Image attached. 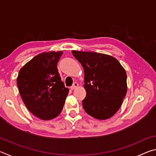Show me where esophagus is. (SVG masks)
<instances>
[{
  "instance_id": "esophagus-1",
  "label": "esophagus",
  "mask_w": 156,
  "mask_h": 156,
  "mask_svg": "<svg viewBox=\"0 0 156 156\" xmlns=\"http://www.w3.org/2000/svg\"><path fill=\"white\" fill-rule=\"evenodd\" d=\"M78 86V83H76V82H75V83H73V85L71 87V89H72V90H73V89H75Z\"/></svg>"
}]
</instances>
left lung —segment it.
Segmentation results:
<instances>
[{
    "label": "left lung",
    "instance_id": "left-lung-1",
    "mask_svg": "<svg viewBox=\"0 0 156 156\" xmlns=\"http://www.w3.org/2000/svg\"><path fill=\"white\" fill-rule=\"evenodd\" d=\"M72 54L84 69V111L98 120L111 118L120 109L127 91L125 69L109 55L80 51Z\"/></svg>",
    "mask_w": 156,
    "mask_h": 156
}]
</instances>
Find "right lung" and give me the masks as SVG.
Here are the masks:
<instances>
[{"instance_id":"1","label":"right lung","mask_w":156,"mask_h":156,"mask_svg":"<svg viewBox=\"0 0 156 156\" xmlns=\"http://www.w3.org/2000/svg\"><path fill=\"white\" fill-rule=\"evenodd\" d=\"M62 54V51H59L37 55L18 73V87L25 106L42 120L57 117L69 93L57 69Z\"/></svg>"}]
</instances>
